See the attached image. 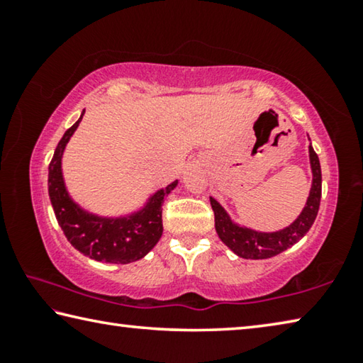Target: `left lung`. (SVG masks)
Masks as SVG:
<instances>
[{"label":"left lung","mask_w":363,"mask_h":363,"mask_svg":"<svg viewBox=\"0 0 363 363\" xmlns=\"http://www.w3.org/2000/svg\"><path fill=\"white\" fill-rule=\"evenodd\" d=\"M309 158L312 168V187L304 210L298 219L285 229L277 232H257L248 227H242L233 223L229 214L216 200L210 196L211 208L214 211V227L220 240L229 247L233 253L245 259H267L277 256L281 251L293 247L299 242L314 224L322 196V169L317 153L309 145Z\"/></svg>","instance_id":"8db88e82"}]
</instances>
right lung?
I'll list each match as a JSON object with an SVG mask.
<instances>
[{"label":"right lung","instance_id":"1","mask_svg":"<svg viewBox=\"0 0 363 363\" xmlns=\"http://www.w3.org/2000/svg\"><path fill=\"white\" fill-rule=\"evenodd\" d=\"M79 120L65 131L59 140L54 157L49 163L48 190L57 223L67 240L79 253L91 259L112 264H128L144 257L158 243L163 233L162 205L164 196L177 186L171 182L157 190L143 210L123 218H102L84 211L70 199L62 176V155L65 145L79 125Z\"/></svg>","mask_w":363,"mask_h":363}]
</instances>
